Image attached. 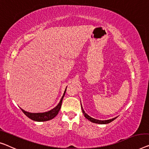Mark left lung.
Instances as JSON below:
<instances>
[{"mask_svg": "<svg viewBox=\"0 0 149 149\" xmlns=\"http://www.w3.org/2000/svg\"><path fill=\"white\" fill-rule=\"evenodd\" d=\"M81 110H82V112H83V114H84V116H85L86 118H87L88 120H90V122H92L93 123H96V124H108L111 123V122H112L114 120H115L116 118H112V119H109V120H97V119H95V118H93L90 117L89 115H88L85 112V111L84 110L83 108H82L81 106Z\"/></svg>", "mask_w": 149, "mask_h": 149, "instance_id": "1", "label": "left lung"}]
</instances>
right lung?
<instances>
[{"label": "right lung", "instance_id": "obj_1", "mask_svg": "<svg viewBox=\"0 0 149 149\" xmlns=\"http://www.w3.org/2000/svg\"><path fill=\"white\" fill-rule=\"evenodd\" d=\"M65 92H66V89H65V92H64V94L63 95V96H62V97H61L60 102H59V104L56 106V107L53 108L52 110L48 111V112H43V113H31V112H26V111H25L23 109H21H21L26 116H27L28 118H29L30 119L33 120L37 121V122H44V121L50 120L53 119V118L56 116L57 114H58L59 111L60 110V108L61 107L62 100H63V97H64V96H65Z\"/></svg>", "mask_w": 149, "mask_h": 149}]
</instances>
